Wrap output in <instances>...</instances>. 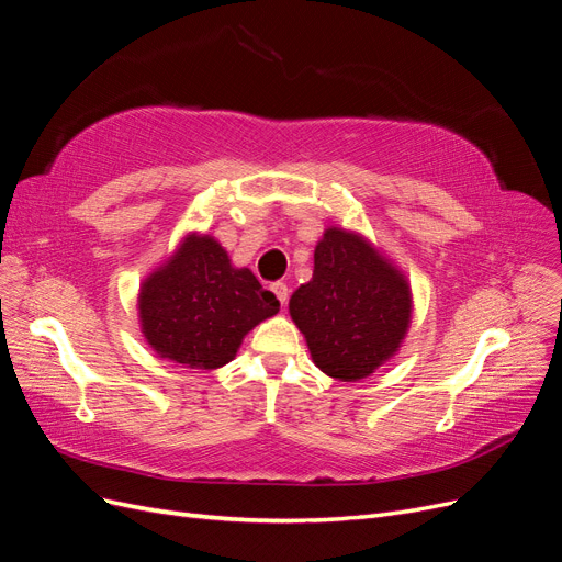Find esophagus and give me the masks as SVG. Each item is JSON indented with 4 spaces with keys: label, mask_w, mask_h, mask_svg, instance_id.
I'll return each instance as SVG.
<instances>
[{
    "label": "esophagus",
    "mask_w": 562,
    "mask_h": 562,
    "mask_svg": "<svg viewBox=\"0 0 562 562\" xmlns=\"http://www.w3.org/2000/svg\"><path fill=\"white\" fill-rule=\"evenodd\" d=\"M269 288H271V293L277 295V300L281 302V307H285L288 295H291V291H288V285H285V283H281V281H277V283H271Z\"/></svg>",
    "instance_id": "34e87169"
}]
</instances>
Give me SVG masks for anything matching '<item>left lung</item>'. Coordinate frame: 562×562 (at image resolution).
I'll list each match as a JSON object with an SVG mask.
<instances>
[{
  "label": "left lung",
  "mask_w": 562,
  "mask_h": 562,
  "mask_svg": "<svg viewBox=\"0 0 562 562\" xmlns=\"http://www.w3.org/2000/svg\"><path fill=\"white\" fill-rule=\"evenodd\" d=\"M312 361L328 378L359 382L394 356L413 316L411 283L361 234L328 227L314 274L291 297Z\"/></svg>",
  "instance_id": "8db88e82"
}]
</instances>
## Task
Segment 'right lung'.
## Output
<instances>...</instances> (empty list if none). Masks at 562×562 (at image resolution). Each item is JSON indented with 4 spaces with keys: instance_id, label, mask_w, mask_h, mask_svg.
Here are the masks:
<instances>
[{
    "instance_id": "right-lung-1",
    "label": "right lung",
    "mask_w": 562,
    "mask_h": 562,
    "mask_svg": "<svg viewBox=\"0 0 562 562\" xmlns=\"http://www.w3.org/2000/svg\"><path fill=\"white\" fill-rule=\"evenodd\" d=\"M140 328L161 359L213 370L229 363L241 339L279 312L248 267H234L209 234H187L178 250L143 281Z\"/></svg>"
}]
</instances>
